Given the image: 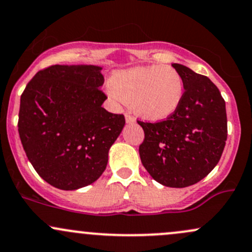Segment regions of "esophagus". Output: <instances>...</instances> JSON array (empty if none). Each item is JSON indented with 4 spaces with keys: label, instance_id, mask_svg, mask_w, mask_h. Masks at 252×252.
<instances>
[{
    "label": "esophagus",
    "instance_id": "1",
    "mask_svg": "<svg viewBox=\"0 0 252 252\" xmlns=\"http://www.w3.org/2000/svg\"><path fill=\"white\" fill-rule=\"evenodd\" d=\"M126 123H134L135 118L132 117L130 114H126Z\"/></svg>",
    "mask_w": 252,
    "mask_h": 252
}]
</instances>
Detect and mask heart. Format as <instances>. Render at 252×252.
<instances>
[{"label":"heart","instance_id":"obj_1","mask_svg":"<svg viewBox=\"0 0 252 252\" xmlns=\"http://www.w3.org/2000/svg\"><path fill=\"white\" fill-rule=\"evenodd\" d=\"M118 99L131 104L138 116L149 121L169 117L185 94L184 78L173 66L152 65L118 71L109 80Z\"/></svg>","mask_w":252,"mask_h":252}]
</instances>
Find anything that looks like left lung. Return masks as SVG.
Wrapping results in <instances>:
<instances>
[{
    "label": "left lung",
    "mask_w": 252,
    "mask_h": 252,
    "mask_svg": "<svg viewBox=\"0 0 252 252\" xmlns=\"http://www.w3.org/2000/svg\"><path fill=\"white\" fill-rule=\"evenodd\" d=\"M172 66L184 78L182 102L164 121H137L144 131L138 152L154 180L182 189L200 181L219 162L227 118L224 98L209 78L180 63Z\"/></svg>",
    "instance_id": "1"
}]
</instances>
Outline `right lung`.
<instances>
[{
    "mask_svg": "<svg viewBox=\"0 0 252 252\" xmlns=\"http://www.w3.org/2000/svg\"><path fill=\"white\" fill-rule=\"evenodd\" d=\"M102 67L53 65L21 94L19 134L28 160L46 182L82 189L103 174L126 118L103 108Z\"/></svg>",
    "mask_w": 252,
    "mask_h": 252,
    "instance_id": "add662e5",
    "label": "right lung"
}]
</instances>
